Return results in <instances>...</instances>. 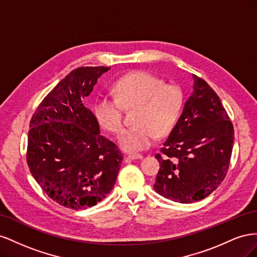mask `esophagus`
<instances>
[{"label": "esophagus", "instance_id": "obj_1", "mask_svg": "<svg viewBox=\"0 0 257 257\" xmlns=\"http://www.w3.org/2000/svg\"><path fill=\"white\" fill-rule=\"evenodd\" d=\"M127 158L131 160H138V159H143V155L137 154V153H132V154H128Z\"/></svg>", "mask_w": 257, "mask_h": 257}]
</instances>
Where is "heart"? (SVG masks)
Returning a JSON list of instances; mask_svg holds the SVG:
<instances>
[{"mask_svg":"<svg viewBox=\"0 0 257 257\" xmlns=\"http://www.w3.org/2000/svg\"><path fill=\"white\" fill-rule=\"evenodd\" d=\"M114 97L98 96L94 114L104 130L119 134L123 128L122 107L134 108V126L124 131L119 144L126 151L149 148L157 137L170 134L180 119L184 93L177 83H164L157 75L135 71L113 84Z\"/></svg>","mask_w":257,"mask_h":257,"instance_id":"1","label":"heart"}]
</instances>
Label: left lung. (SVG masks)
Masks as SVG:
<instances>
[{"label":"left lung","mask_w":257,"mask_h":257,"mask_svg":"<svg viewBox=\"0 0 257 257\" xmlns=\"http://www.w3.org/2000/svg\"><path fill=\"white\" fill-rule=\"evenodd\" d=\"M193 93L177 125L155 154L160 162L154 190L190 204L216 190L227 174L234 126L214 90L193 74Z\"/></svg>","instance_id":"obj_1"}]
</instances>
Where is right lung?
<instances>
[{"instance_id": "1", "label": "right lung", "mask_w": 257, "mask_h": 257, "mask_svg": "<svg viewBox=\"0 0 257 257\" xmlns=\"http://www.w3.org/2000/svg\"><path fill=\"white\" fill-rule=\"evenodd\" d=\"M109 67H78L62 79L30 121L27 162L43 191L74 210L95 206L112 190L123 154L99 134L84 106L97 79Z\"/></svg>"}]
</instances>
